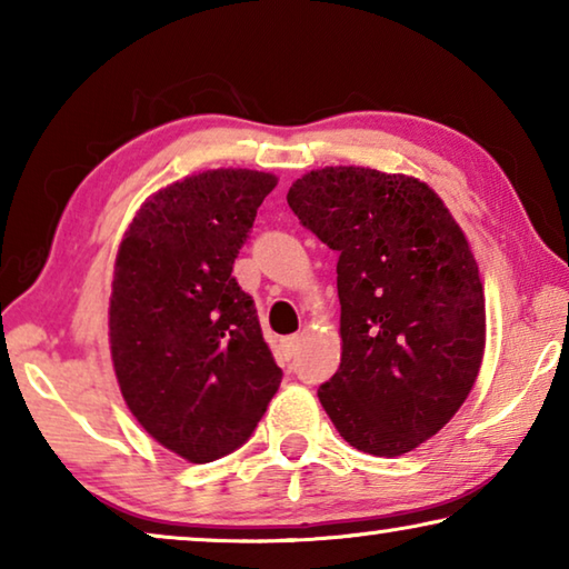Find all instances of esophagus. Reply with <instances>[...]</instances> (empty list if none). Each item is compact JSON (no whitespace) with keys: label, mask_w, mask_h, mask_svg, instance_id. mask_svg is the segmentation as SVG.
Returning <instances> with one entry per match:
<instances>
[{"label":"esophagus","mask_w":569,"mask_h":569,"mask_svg":"<svg viewBox=\"0 0 569 569\" xmlns=\"http://www.w3.org/2000/svg\"><path fill=\"white\" fill-rule=\"evenodd\" d=\"M298 346H301V336H286V339L281 341V353H283L286 361L293 359L296 351H298Z\"/></svg>","instance_id":"esophagus-1"}]
</instances>
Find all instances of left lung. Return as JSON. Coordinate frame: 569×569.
<instances>
[{
	"label": "left lung",
	"mask_w": 569,
	"mask_h": 569,
	"mask_svg": "<svg viewBox=\"0 0 569 569\" xmlns=\"http://www.w3.org/2000/svg\"><path fill=\"white\" fill-rule=\"evenodd\" d=\"M286 200L339 253L341 363L321 407L359 451L407 455L459 411L485 356V288L467 238L409 176L321 168Z\"/></svg>",
	"instance_id": "obj_1"
}]
</instances>
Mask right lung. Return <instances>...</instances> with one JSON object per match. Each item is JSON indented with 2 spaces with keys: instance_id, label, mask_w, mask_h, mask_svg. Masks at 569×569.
I'll return each mask as SVG.
<instances>
[{
  "instance_id": "right-lung-1",
  "label": "right lung",
  "mask_w": 569,
  "mask_h": 569,
  "mask_svg": "<svg viewBox=\"0 0 569 569\" xmlns=\"http://www.w3.org/2000/svg\"><path fill=\"white\" fill-rule=\"evenodd\" d=\"M271 172L206 170L150 196L124 233L110 296L122 399L148 435L206 465L253 435L283 371L233 263Z\"/></svg>"
}]
</instances>
